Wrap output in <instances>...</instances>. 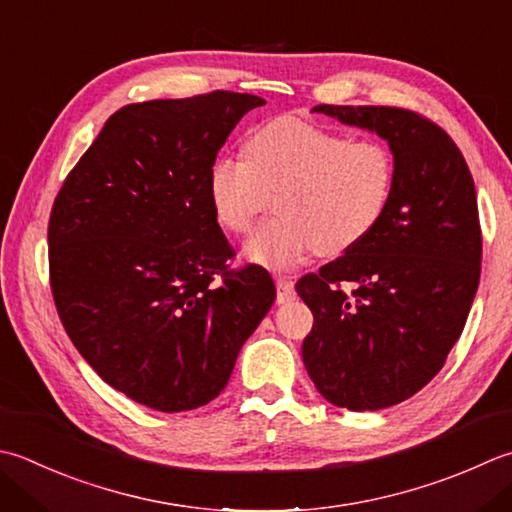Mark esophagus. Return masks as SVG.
I'll return each instance as SVG.
<instances>
[{
	"mask_svg": "<svg viewBox=\"0 0 512 512\" xmlns=\"http://www.w3.org/2000/svg\"><path fill=\"white\" fill-rule=\"evenodd\" d=\"M275 284H277V302H279V304H286V302H290V299L295 297V284H293V279L279 275V277L275 279Z\"/></svg>",
	"mask_w": 512,
	"mask_h": 512,
	"instance_id": "esophagus-1",
	"label": "esophagus"
}]
</instances>
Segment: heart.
<instances>
[{
    "mask_svg": "<svg viewBox=\"0 0 512 512\" xmlns=\"http://www.w3.org/2000/svg\"><path fill=\"white\" fill-rule=\"evenodd\" d=\"M395 157L377 139L277 117L246 139V159L217 157L208 197L217 224L244 235L275 199L277 215L250 235L253 262L284 268L319 248L339 255L382 222L393 197Z\"/></svg>",
    "mask_w": 512,
    "mask_h": 512,
    "instance_id": "obj_1",
    "label": "heart"
}]
</instances>
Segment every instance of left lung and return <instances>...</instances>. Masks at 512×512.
Returning <instances> with one entry per match:
<instances>
[{
  "mask_svg": "<svg viewBox=\"0 0 512 512\" xmlns=\"http://www.w3.org/2000/svg\"><path fill=\"white\" fill-rule=\"evenodd\" d=\"M313 110L373 130L395 157L382 222L295 286L315 317L302 346L315 388L339 408L382 410L422 390L462 335L482 273L475 182L446 130L413 110Z\"/></svg>",
  "mask_w": 512,
  "mask_h": 512,
  "instance_id": "1",
  "label": "left lung"
}]
</instances>
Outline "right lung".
Wrapping results in <instances>:
<instances>
[{
    "mask_svg": "<svg viewBox=\"0 0 512 512\" xmlns=\"http://www.w3.org/2000/svg\"><path fill=\"white\" fill-rule=\"evenodd\" d=\"M257 95L213 90L108 117L55 197L50 290L70 342L119 393L162 413L208 404L275 302L235 255L208 170Z\"/></svg>",
    "mask_w": 512,
    "mask_h": 512,
    "instance_id": "right-lung-1",
    "label": "right lung"
}]
</instances>
